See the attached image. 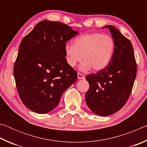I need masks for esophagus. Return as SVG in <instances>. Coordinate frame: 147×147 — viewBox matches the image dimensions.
I'll return each mask as SVG.
<instances>
[{"mask_svg":"<svg viewBox=\"0 0 147 147\" xmlns=\"http://www.w3.org/2000/svg\"><path fill=\"white\" fill-rule=\"evenodd\" d=\"M78 74V79H84V74L80 73H78V74Z\"/></svg>","mask_w":147,"mask_h":147,"instance_id":"1","label":"esophagus"}]
</instances>
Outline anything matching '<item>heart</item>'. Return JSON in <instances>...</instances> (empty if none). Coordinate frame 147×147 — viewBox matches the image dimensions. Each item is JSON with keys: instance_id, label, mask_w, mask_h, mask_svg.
<instances>
[{"instance_id": "b5f03b06", "label": "heart", "mask_w": 147, "mask_h": 147, "mask_svg": "<svg viewBox=\"0 0 147 147\" xmlns=\"http://www.w3.org/2000/svg\"><path fill=\"white\" fill-rule=\"evenodd\" d=\"M114 51L113 39L100 32L82 35L74 39L73 45L65 47L67 63L74 67L83 58L84 61L80 65L83 71L91 68L95 71L103 70L110 63Z\"/></svg>"}]
</instances>
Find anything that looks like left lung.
Segmentation results:
<instances>
[{
  "mask_svg": "<svg viewBox=\"0 0 147 147\" xmlns=\"http://www.w3.org/2000/svg\"><path fill=\"white\" fill-rule=\"evenodd\" d=\"M115 41L110 63L103 70L87 75L89 88L86 94L88 108L96 115L108 116L126 104L132 90L137 64L131 41L118 29L107 25Z\"/></svg>",
  "mask_w": 147,
  "mask_h": 147,
  "instance_id": "1",
  "label": "left lung"
}]
</instances>
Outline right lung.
<instances>
[{"label": "right lung", "mask_w": 147, "mask_h": 147, "mask_svg": "<svg viewBox=\"0 0 147 147\" xmlns=\"http://www.w3.org/2000/svg\"><path fill=\"white\" fill-rule=\"evenodd\" d=\"M77 34L65 24L43 20L20 43L13 75L22 102L34 112L53 110L76 81V71L67 63L65 47Z\"/></svg>", "instance_id": "1"}]
</instances>
